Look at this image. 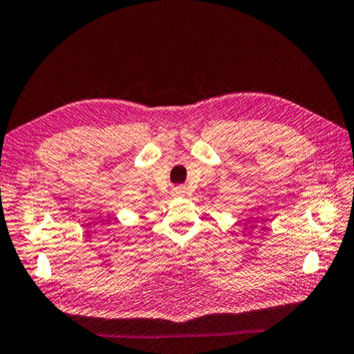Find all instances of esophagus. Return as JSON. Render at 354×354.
<instances>
[{
  "label": "esophagus",
  "instance_id": "obj_1",
  "mask_svg": "<svg viewBox=\"0 0 354 354\" xmlns=\"http://www.w3.org/2000/svg\"><path fill=\"white\" fill-rule=\"evenodd\" d=\"M176 191H177V192H185V186H177Z\"/></svg>",
  "mask_w": 354,
  "mask_h": 354
}]
</instances>
